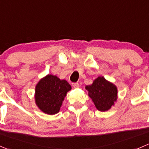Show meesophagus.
<instances>
[{
    "label": "esophagus",
    "mask_w": 149,
    "mask_h": 149,
    "mask_svg": "<svg viewBox=\"0 0 149 149\" xmlns=\"http://www.w3.org/2000/svg\"><path fill=\"white\" fill-rule=\"evenodd\" d=\"M72 86H73V87L77 89V88L79 87V83H73L72 84Z\"/></svg>",
    "instance_id": "1"
}]
</instances>
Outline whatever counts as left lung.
Returning a JSON list of instances; mask_svg holds the SVG:
<instances>
[{
	"mask_svg": "<svg viewBox=\"0 0 149 149\" xmlns=\"http://www.w3.org/2000/svg\"><path fill=\"white\" fill-rule=\"evenodd\" d=\"M85 89L98 111L102 112L108 111L117 102V86L103 76H98L92 84L86 85Z\"/></svg>",
	"mask_w": 149,
	"mask_h": 149,
	"instance_id": "obj_1",
	"label": "left lung"
}]
</instances>
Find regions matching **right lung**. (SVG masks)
Returning <instances> with one entry per match:
<instances>
[{
    "label": "right lung",
    "instance_id": "right-lung-1",
    "mask_svg": "<svg viewBox=\"0 0 149 149\" xmlns=\"http://www.w3.org/2000/svg\"><path fill=\"white\" fill-rule=\"evenodd\" d=\"M71 86L65 79L47 74L41 78L35 87V102L43 113L54 115L60 111L63 102Z\"/></svg>",
    "mask_w": 149,
    "mask_h": 149
}]
</instances>
